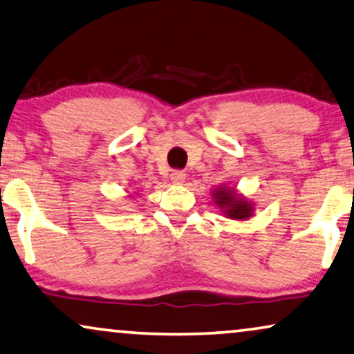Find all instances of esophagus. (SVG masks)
<instances>
[{
	"label": "esophagus",
	"mask_w": 354,
	"mask_h": 354,
	"mask_svg": "<svg viewBox=\"0 0 354 354\" xmlns=\"http://www.w3.org/2000/svg\"><path fill=\"white\" fill-rule=\"evenodd\" d=\"M171 180H172V183H176V185H183L187 180V174L182 171H174L171 174Z\"/></svg>",
	"instance_id": "1"
}]
</instances>
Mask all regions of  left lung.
Masks as SVG:
<instances>
[{"label": "left lung", "instance_id": "1", "mask_svg": "<svg viewBox=\"0 0 354 354\" xmlns=\"http://www.w3.org/2000/svg\"><path fill=\"white\" fill-rule=\"evenodd\" d=\"M212 203L219 207L224 217L234 221H248L254 214V203L240 195L234 187L219 185L211 192Z\"/></svg>", "mask_w": 354, "mask_h": 354}]
</instances>
